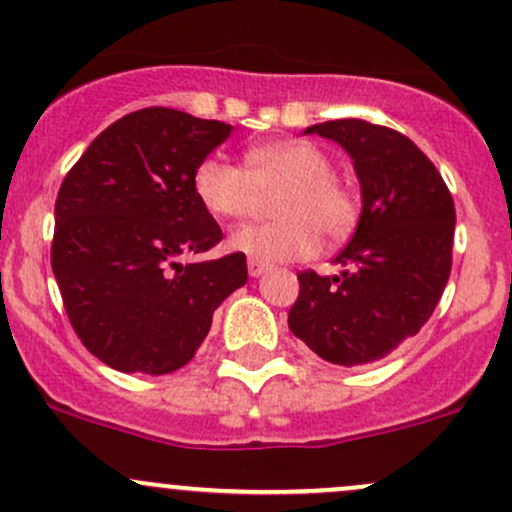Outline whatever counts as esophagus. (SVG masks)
<instances>
[{"label":"esophagus","mask_w":512,"mask_h":512,"mask_svg":"<svg viewBox=\"0 0 512 512\" xmlns=\"http://www.w3.org/2000/svg\"><path fill=\"white\" fill-rule=\"evenodd\" d=\"M269 269L267 262H260V260H247V272H250V277H260V274H265Z\"/></svg>","instance_id":"34e87169"}]
</instances>
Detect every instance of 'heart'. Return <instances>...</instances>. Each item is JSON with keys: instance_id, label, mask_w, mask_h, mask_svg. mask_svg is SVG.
Instances as JSON below:
<instances>
[{"instance_id": "b5f03b06", "label": "heart", "mask_w": 512, "mask_h": 512, "mask_svg": "<svg viewBox=\"0 0 512 512\" xmlns=\"http://www.w3.org/2000/svg\"><path fill=\"white\" fill-rule=\"evenodd\" d=\"M196 199L216 218L243 221L272 201L277 221L235 230L233 250L260 262L306 260L320 235L338 243L352 233L362 211L357 189L333 174V160L308 140H277L247 150V167L211 153L196 165Z\"/></svg>"}]
</instances>
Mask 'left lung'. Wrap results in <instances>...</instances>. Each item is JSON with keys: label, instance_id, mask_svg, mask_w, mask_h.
Listing matches in <instances>:
<instances>
[{"label": "left lung", "instance_id": "1", "mask_svg": "<svg viewBox=\"0 0 512 512\" xmlns=\"http://www.w3.org/2000/svg\"><path fill=\"white\" fill-rule=\"evenodd\" d=\"M355 160L362 216L335 257L340 277L299 272L289 328L325 362H376L418 333L452 272L454 201L430 157L393 128L362 119L316 123Z\"/></svg>", "mask_w": 512, "mask_h": 512}]
</instances>
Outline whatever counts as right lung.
I'll return each instance as SVG.
<instances>
[{
    "mask_svg": "<svg viewBox=\"0 0 512 512\" xmlns=\"http://www.w3.org/2000/svg\"><path fill=\"white\" fill-rule=\"evenodd\" d=\"M233 126L148 106L111 123L60 184L50 265L72 330L119 372L170 374L247 282L243 252L182 265L223 240L196 199V165Z\"/></svg>",
    "mask_w": 512,
    "mask_h": 512,
    "instance_id": "1",
    "label": "right lung"
}]
</instances>
